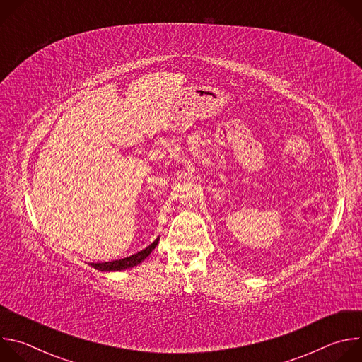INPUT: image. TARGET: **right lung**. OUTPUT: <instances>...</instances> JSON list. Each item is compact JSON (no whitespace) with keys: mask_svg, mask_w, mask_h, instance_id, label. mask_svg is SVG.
Segmentation results:
<instances>
[{"mask_svg":"<svg viewBox=\"0 0 362 362\" xmlns=\"http://www.w3.org/2000/svg\"><path fill=\"white\" fill-rule=\"evenodd\" d=\"M159 239L158 238L156 240H154L151 245H148L147 247H144L143 250L132 255V256H127L124 257V259H119V261H112V262H103V264H90L94 269L97 271H101V272H116V271H124V269H130V268H134L137 267L139 264H141L146 257L151 253V250L156 247V245L159 243Z\"/></svg>","mask_w":362,"mask_h":362,"instance_id":"obj_1","label":"right lung"}]
</instances>
